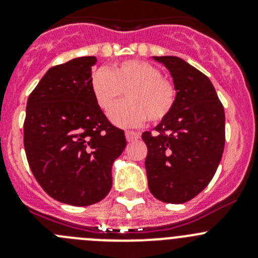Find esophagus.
I'll use <instances>...</instances> for the list:
<instances>
[{"label":"esophagus","mask_w":258,"mask_h":258,"mask_svg":"<svg viewBox=\"0 0 258 258\" xmlns=\"http://www.w3.org/2000/svg\"><path fill=\"white\" fill-rule=\"evenodd\" d=\"M125 137H126L127 142H133V141L140 140V134L136 133V132H125Z\"/></svg>","instance_id":"34e87169"}]
</instances>
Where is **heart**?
Instances as JSON below:
<instances>
[{
    "instance_id": "b5f03b06",
    "label": "heart",
    "mask_w": 258,
    "mask_h": 258,
    "mask_svg": "<svg viewBox=\"0 0 258 258\" xmlns=\"http://www.w3.org/2000/svg\"><path fill=\"white\" fill-rule=\"evenodd\" d=\"M95 102L103 111L112 107L125 91L127 100L109 111V120L120 127H136L149 118L159 122L169 115L175 102V88L149 61L126 59L109 70L99 68L90 77Z\"/></svg>"
}]
</instances>
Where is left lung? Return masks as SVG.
<instances>
[{
	"mask_svg": "<svg viewBox=\"0 0 258 258\" xmlns=\"http://www.w3.org/2000/svg\"><path fill=\"white\" fill-rule=\"evenodd\" d=\"M172 75V111L145 132V166L151 194L164 203L182 204L208 186L225 147V111L211 80L178 56H154Z\"/></svg>",
	"mask_w": 258,
	"mask_h": 258,
	"instance_id": "obj_1",
	"label": "left lung"
}]
</instances>
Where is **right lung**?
I'll return each instance as SVG.
<instances>
[{"instance_id":"1","label":"right lung","mask_w":258,"mask_h":258,"mask_svg":"<svg viewBox=\"0 0 258 258\" xmlns=\"http://www.w3.org/2000/svg\"><path fill=\"white\" fill-rule=\"evenodd\" d=\"M95 56L51 67L29 94L24 149L29 168L52 199L92 206L112 187V164L126 146L90 89Z\"/></svg>"}]
</instances>
